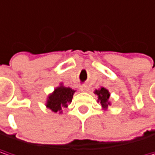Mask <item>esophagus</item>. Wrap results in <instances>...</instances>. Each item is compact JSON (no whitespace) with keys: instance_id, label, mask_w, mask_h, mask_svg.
Returning a JSON list of instances; mask_svg holds the SVG:
<instances>
[{"instance_id":"esophagus-1","label":"esophagus","mask_w":155,"mask_h":155,"mask_svg":"<svg viewBox=\"0 0 155 155\" xmlns=\"http://www.w3.org/2000/svg\"><path fill=\"white\" fill-rule=\"evenodd\" d=\"M81 91H89V87H88L87 85H82V86L81 87Z\"/></svg>"}]
</instances>
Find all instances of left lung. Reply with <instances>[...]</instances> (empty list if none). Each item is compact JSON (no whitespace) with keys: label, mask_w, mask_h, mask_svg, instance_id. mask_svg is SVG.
I'll list each match as a JSON object with an SVG mask.
<instances>
[{"label":"left lung","mask_w":155,"mask_h":155,"mask_svg":"<svg viewBox=\"0 0 155 155\" xmlns=\"http://www.w3.org/2000/svg\"><path fill=\"white\" fill-rule=\"evenodd\" d=\"M94 94L97 96V102L100 103L101 109L106 111L108 107L112 105V102L110 100V92L106 88L101 87L98 90H95Z\"/></svg>","instance_id":"8db88e82"}]
</instances>
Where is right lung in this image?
<instances>
[{
	"label": "right lung",
	"instance_id": "add662e5",
	"mask_svg": "<svg viewBox=\"0 0 155 155\" xmlns=\"http://www.w3.org/2000/svg\"><path fill=\"white\" fill-rule=\"evenodd\" d=\"M75 92L76 91L72 90L70 87L64 86L63 82H60L59 85L48 95L45 106L52 112L61 114L63 113L62 109L68 107V105L71 104Z\"/></svg>",
	"mask_w": 155,
	"mask_h": 155
}]
</instances>
